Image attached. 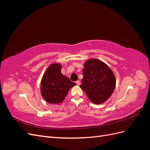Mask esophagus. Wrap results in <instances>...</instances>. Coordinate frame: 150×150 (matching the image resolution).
Returning a JSON list of instances; mask_svg holds the SVG:
<instances>
[{
	"mask_svg": "<svg viewBox=\"0 0 150 150\" xmlns=\"http://www.w3.org/2000/svg\"><path fill=\"white\" fill-rule=\"evenodd\" d=\"M76 83L77 84V85H78V86H79L80 84H81V82H80V81H77L76 82Z\"/></svg>",
	"mask_w": 150,
	"mask_h": 150,
	"instance_id": "34e87169",
	"label": "esophagus"
}]
</instances>
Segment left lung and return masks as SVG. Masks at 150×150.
I'll use <instances>...</instances> for the list:
<instances>
[{
	"mask_svg": "<svg viewBox=\"0 0 150 150\" xmlns=\"http://www.w3.org/2000/svg\"><path fill=\"white\" fill-rule=\"evenodd\" d=\"M83 78L80 88L94 104L106 101L113 93L116 79L112 70L105 63L91 59L84 63Z\"/></svg>",
	"mask_w": 150,
	"mask_h": 150,
	"instance_id": "8db88e82",
	"label": "left lung"
}]
</instances>
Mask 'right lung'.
<instances>
[{"instance_id": "1", "label": "right lung", "mask_w": 150, "mask_h": 150, "mask_svg": "<svg viewBox=\"0 0 150 150\" xmlns=\"http://www.w3.org/2000/svg\"><path fill=\"white\" fill-rule=\"evenodd\" d=\"M60 64L49 66L41 80L40 90L44 100L50 104L61 103L69 90L76 85L67 76L62 75Z\"/></svg>"}]
</instances>
